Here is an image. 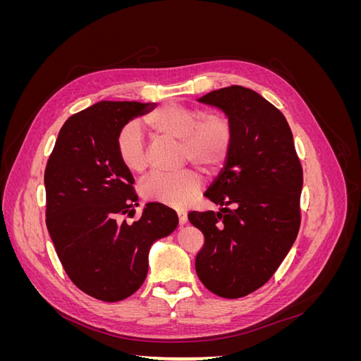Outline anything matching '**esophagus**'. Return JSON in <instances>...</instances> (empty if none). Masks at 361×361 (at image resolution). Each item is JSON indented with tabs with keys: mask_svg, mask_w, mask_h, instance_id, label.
I'll list each match as a JSON object with an SVG mask.
<instances>
[{
	"mask_svg": "<svg viewBox=\"0 0 361 361\" xmlns=\"http://www.w3.org/2000/svg\"><path fill=\"white\" fill-rule=\"evenodd\" d=\"M178 216H179V224L180 226H183L185 223L188 221V216H187V212H183V211H178Z\"/></svg>",
	"mask_w": 361,
	"mask_h": 361,
	"instance_id": "1",
	"label": "esophagus"
}]
</instances>
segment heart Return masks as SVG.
<instances>
[{
	"mask_svg": "<svg viewBox=\"0 0 361 361\" xmlns=\"http://www.w3.org/2000/svg\"><path fill=\"white\" fill-rule=\"evenodd\" d=\"M145 125L157 135L180 140V161H191L203 171L220 170L231 154L233 128L231 120L216 113H203L197 108L164 104L145 117ZM117 155L122 166L133 173L147 167L145 137L130 123L117 135ZM202 178L194 169L174 173H152L141 183V194L152 202L185 206L200 191Z\"/></svg>",
	"mask_w": 361,
	"mask_h": 361,
	"instance_id": "1",
	"label": "heart"
}]
</instances>
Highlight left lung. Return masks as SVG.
<instances>
[{"label":"left lung","mask_w":361,"mask_h":361,"mask_svg":"<svg viewBox=\"0 0 361 361\" xmlns=\"http://www.w3.org/2000/svg\"><path fill=\"white\" fill-rule=\"evenodd\" d=\"M199 101L226 113L233 141L204 192L221 209L188 214L204 235L195 271L218 297L241 298L274 276L297 239L302 167L285 116L255 90L231 85Z\"/></svg>","instance_id":"1"}]
</instances>
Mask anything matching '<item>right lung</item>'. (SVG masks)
Returning a JSON list of instances; mask_svg holds the SVG:
<instances>
[{"label": "right lung", "mask_w": 361, "mask_h": 361, "mask_svg": "<svg viewBox=\"0 0 361 361\" xmlns=\"http://www.w3.org/2000/svg\"><path fill=\"white\" fill-rule=\"evenodd\" d=\"M155 104L101 101L71 116L61 126L47 169V227L73 285L96 300L114 302L143 285L149 250L178 227V214L138 206L133 173L117 155V135L130 118Z\"/></svg>", "instance_id": "add662e5"}]
</instances>
